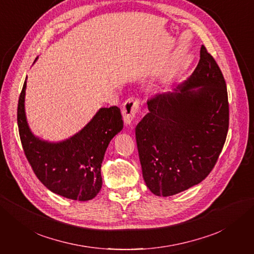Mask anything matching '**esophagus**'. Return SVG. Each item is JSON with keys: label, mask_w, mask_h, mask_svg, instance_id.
Instances as JSON below:
<instances>
[{"label": "esophagus", "mask_w": 254, "mask_h": 254, "mask_svg": "<svg viewBox=\"0 0 254 254\" xmlns=\"http://www.w3.org/2000/svg\"><path fill=\"white\" fill-rule=\"evenodd\" d=\"M137 111H139V102H137V99L133 97L128 98L122 108L123 119H124V123L126 125L132 124Z\"/></svg>", "instance_id": "1"}]
</instances>
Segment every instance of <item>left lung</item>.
Wrapping results in <instances>:
<instances>
[{
  "label": "left lung",
  "instance_id": "1",
  "mask_svg": "<svg viewBox=\"0 0 254 254\" xmlns=\"http://www.w3.org/2000/svg\"><path fill=\"white\" fill-rule=\"evenodd\" d=\"M147 107L135 127L146 186L167 197L200 183L216 163L229 128L226 81L203 45L193 74Z\"/></svg>",
  "mask_w": 254,
  "mask_h": 254
}]
</instances>
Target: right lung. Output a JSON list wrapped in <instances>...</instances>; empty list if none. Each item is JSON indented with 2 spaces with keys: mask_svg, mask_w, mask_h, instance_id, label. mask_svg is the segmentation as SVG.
Wrapping results in <instances>:
<instances>
[{
  "mask_svg": "<svg viewBox=\"0 0 254 254\" xmlns=\"http://www.w3.org/2000/svg\"><path fill=\"white\" fill-rule=\"evenodd\" d=\"M26 79L18 104V127L23 149L34 173L53 193L72 200H91L103 186L101 167L107 147L123 129L120 108H101L86 126L68 139L59 142L43 140L33 133L27 123Z\"/></svg>",
  "mask_w": 254,
  "mask_h": 254,
  "instance_id": "1",
  "label": "right lung"
}]
</instances>
